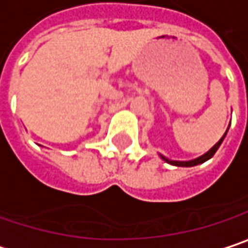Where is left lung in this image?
<instances>
[{"label":"left lung","mask_w":248,"mask_h":248,"mask_svg":"<svg viewBox=\"0 0 248 248\" xmlns=\"http://www.w3.org/2000/svg\"><path fill=\"white\" fill-rule=\"evenodd\" d=\"M229 130V129H227ZM227 130H226V133H227ZM226 133H224V136H226ZM224 136L214 145L207 153H204L203 156H200V157H197V159H194V160H190V162H176V160H169V159H166V157H163L162 156V159H165L168 163H170V165H173V166H183V168H190V166H196V165H200V163H204L206 160H209L210 157H213L214 153L217 152V149L220 147V145H221V142H223V139H224Z\"/></svg>","instance_id":"left-lung-1"}]
</instances>
